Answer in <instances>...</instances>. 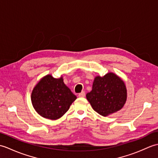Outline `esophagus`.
I'll return each instance as SVG.
<instances>
[{
    "instance_id": "esophagus-1",
    "label": "esophagus",
    "mask_w": 158,
    "mask_h": 158,
    "mask_svg": "<svg viewBox=\"0 0 158 158\" xmlns=\"http://www.w3.org/2000/svg\"><path fill=\"white\" fill-rule=\"evenodd\" d=\"M85 92H81V93H79V95H78V96L79 97H84L85 96Z\"/></svg>"
}]
</instances>
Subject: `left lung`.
<instances>
[{
  "mask_svg": "<svg viewBox=\"0 0 158 158\" xmlns=\"http://www.w3.org/2000/svg\"><path fill=\"white\" fill-rule=\"evenodd\" d=\"M92 109L100 115L106 117L122 109L127 100L125 83L113 73L103 77L96 76L92 90L86 94Z\"/></svg>",
  "mask_w": 158,
  "mask_h": 158,
  "instance_id": "left-lung-1",
  "label": "left lung"
}]
</instances>
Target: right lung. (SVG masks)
I'll list each match as a JSON object with an SVG mask.
<instances>
[{"mask_svg": "<svg viewBox=\"0 0 158 158\" xmlns=\"http://www.w3.org/2000/svg\"><path fill=\"white\" fill-rule=\"evenodd\" d=\"M77 99L64 83L63 77L47 75L40 79L31 94V101L39 115L51 120L62 117Z\"/></svg>", "mask_w": 158, "mask_h": 158, "instance_id": "obj_1", "label": "right lung"}]
</instances>
